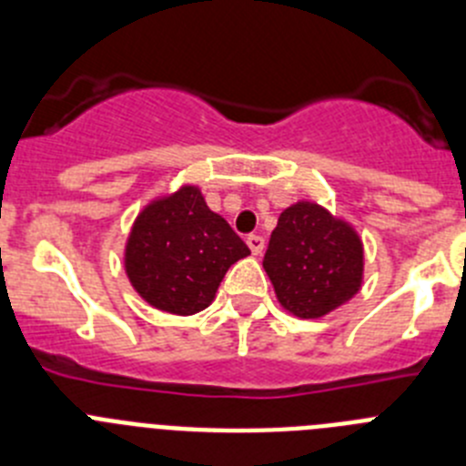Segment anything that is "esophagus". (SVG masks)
Instances as JSON below:
<instances>
[{"label":"esophagus","mask_w":466,"mask_h":466,"mask_svg":"<svg viewBox=\"0 0 466 466\" xmlns=\"http://www.w3.org/2000/svg\"><path fill=\"white\" fill-rule=\"evenodd\" d=\"M247 245H249V249H252L254 257H258V254L263 252V247H266V242H263L261 236H249V238H247Z\"/></svg>","instance_id":"1"}]
</instances>
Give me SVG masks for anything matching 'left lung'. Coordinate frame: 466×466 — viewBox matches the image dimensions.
Listing matches in <instances>:
<instances>
[{
	"label": "left lung",
	"mask_w": 466,
	"mask_h": 466,
	"mask_svg": "<svg viewBox=\"0 0 466 466\" xmlns=\"http://www.w3.org/2000/svg\"><path fill=\"white\" fill-rule=\"evenodd\" d=\"M279 306L317 319L348 303L364 282V245L350 221L299 200L279 214L263 257Z\"/></svg>",
	"instance_id": "obj_1"
}]
</instances>
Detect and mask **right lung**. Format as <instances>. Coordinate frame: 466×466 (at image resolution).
Returning a JSON list of instances; mask_svg holds the SVG:
<instances>
[{
	"instance_id": "right-lung-1",
	"label": "right lung",
	"mask_w": 466,
	"mask_h": 466,
	"mask_svg": "<svg viewBox=\"0 0 466 466\" xmlns=\"http://www.w3.org/2000/svg\"><path fill=\"white\" fill-rule=\"evenodd\" d=\"M249 247L203 191L184 184L154 198L137 214L123 249V268L133 289L156 310L196 315L217 296L226 270Z\"/></svg>"
}]
</instances>
